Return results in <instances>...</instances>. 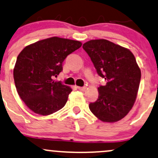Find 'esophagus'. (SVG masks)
I'll use <instances>...</instances> for the list:
<instances>
[{
  "label": "esophagus",
  "mask_w": 158,
  "mask_h": 158,
  "mask_svg": "<svg viewBox=\"0 0 158 158\" xmlns=\"http://www.w3.org/2000/svg\"><path fill=\"white\" fill-rule=\"evenodd\" d=\"M77 88H78V89L79 90V91H85V90H86V88H86L85 86V87H79V86H78Z\"/></svg>",
  "instance_id": "esophagus-1"
}]
</instances>
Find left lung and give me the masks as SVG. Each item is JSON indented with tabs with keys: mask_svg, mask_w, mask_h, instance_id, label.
<instances>
[{
	"mask_svg": "<svg viewBox=\"0 0 158 158\" xmlns=\"http://www.w3.org/2000/svg\"><path fill=\"white\" fill-rule=\"evenodd\" d=\"M98 75L106 80L98 88L91 112L103 122H116L127 115L137 97L141 70L128 48L104 39L91 40L82 46Z\"/></svg>",
	"mask_w": 158,
	"mask_h": 158,
	"instance_id": "1",
	"label": "left lung"
}]
</instances>
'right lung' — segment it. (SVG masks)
Returning a JSON list of instances; mask_svg holds the SVG:
<instances>
[{"label": "right lung", "instance_id": "add662e5", "mask_svg": "<svg viewBox=\"0 0 158 158\" xmlns=\"http://www.w3.org/2000/svg\"><path fill=\"white\" fill-rule=\"evenodd\" d=\"M82 46L77 40L53 37L28 45L17 57L13 77L17 92L36 114L48 115L64 106L72 88L54 80L68 55Z\"/></svg>", "mask_w": 158, "mask_h": 158}]
</instances>
